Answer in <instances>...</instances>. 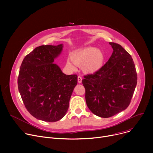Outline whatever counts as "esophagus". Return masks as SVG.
Returning a JSON list of instances; mask_svg holds the SVG:
<instances>
[{"label":"esophagus","instance_id":"esophagus-1","mask_svg":"<svg viewBox=\"0 0 153 153\" xmlns=\"http://www.w3.org/2000/svg\"><path fill=\"white\" fill-rule=\"evenodd\" d=\"M82 78L81 76H78L77 77V81H78V83H81L82 82Z\"/></svg>","mask_w":153,"mask_h":153}]
</instances>
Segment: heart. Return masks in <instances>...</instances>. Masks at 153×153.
I'll return each instance as SVG.
<instances>
[{
	"label": "heart",
	"mask_w": 153,
	"mask_h": 153,
	"mask_svg": "<svg viewBox=\"0 0 153 153\" xmlns=\"http://www.w3.org/2000/svg\"><path fill=\"white\" fill-rule=\"evenodd\" d=\"M70 58L75 65L82 66V71L87 74L97 72L102 67L104 62L103 53L94 47H86L72 53ZM72 63L68 60L66 65L69 69L74 70L75 67Z\"/></svg>",
	"instance_id": "heart-1"
}]
</instances>
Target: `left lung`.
<instances>
[{
	"mask_svg": "<svg viewBox=\"0 0 153 153\" xmlns=\"http://www.w3.org/2000/svg\"><path fill=\"white\" fill-rule=\"evenodd\" d=\"M113 53L93 74L84 76L88 108L95 115L108 118L129 106L137 84V73L131 55L119 44L110 42Z\"/></svg>",
	"mask_w": 153,
	"mask_h": 153,
	"instance_id": "8db88e82",
	"label": "left lung"
}]
</instances>
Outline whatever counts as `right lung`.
Segmentation results:
<instances>
[{"mask_svg": "<svg viewBox=\"0 0 153 153\" xmlns=\"http://www.w3.org/2000/svg\"><path fill=\"white\" fill-rule=\"evenodd\" d=\"M62 45L36 47L23 59L18 89L27 110L35 118L54 122L66 115L70 98L77 84L76 74L66 75L53 63Z\"/></svg>", "mask_w": 153, "mask_h": 153, "instance_id": "right-lung-1", "label": "right lung"}]
</instances>
